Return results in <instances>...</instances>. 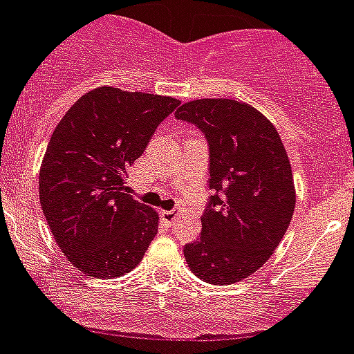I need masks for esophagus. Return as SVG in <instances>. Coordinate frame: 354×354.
Returning <instances> with one entry per match:
<instances>
[{"label": "esophagus", "instance_id": "1", "mask_svg": "<svg viewBox=\"0 0 354 354\" xmlns=\"http://www.w3.org/2000/svg\"><path fill=\"white\" fill-rule=\"evenodd\" d=\"M174 217H176V214H174L173 210H164V212H162V219H164L165 223L171 224L174 221Z\"/></svg>", "mask_w": 354, "mask_h": 354}]
</instances>
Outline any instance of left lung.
Returning <instances> with one entry per match:
<instances>
[{"mask_svg":"<svg viewBox=\"0 0 354 354\" xmlns=\"http://www.w3.org/2000/svg\"><path fill=\"white\" fill-rule=\"evenodd\" d=\"M174 118L205 135L210 158L201 235L183 254L203 281L236 283L269 260L290 224L296 192L287 151L274 126L241 101L196 100Z\"/></svg>","mask_w":354,"mask_h":354,"instance_id":"1","label":"left lung"}]
</instances>
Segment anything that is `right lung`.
<instances>
[{"label": "right lung", "mask_w": 354, "mask_h": 354, "mask_svg": "<svg viewBox=\"0 0 354 354\" xmlns=\"http://www.w3.org/2000/svg\"><path fill=\"white\" fill-rule=\"evenodd\" d=\"M180 101L100 87L58 122L39 176L41 207L73 266L94 278H118L142 260L158 215L128 194V167Z\"/></svg>", "instance_id": "add662e5"}]
</instances>
